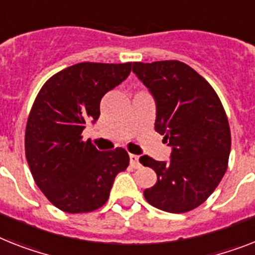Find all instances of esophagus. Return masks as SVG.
Returning <instances> with one entry per match:
<instances>
[{
  "mask_svg": "<svg viewBox=\"0 0 255 255\" xmlns=\"http://www.w3.org/2000/svg\"><path fill=\"white\" fill-rule=\"evenodd\" d=\"M129 157H130V165H131L132 168H139V167H140L139 156H138V155H134V153H130Z\"/></svg>",
  "mask_w": 255,
  "mask_h": 255,
  "instance_id": "34e87169",
  "label": "esophagus"
}]
</instances>
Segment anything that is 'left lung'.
<instances>
[{
    "label": "left lung",
    "instance_id": "8db88e82",
    "mask_svg": "<svg viewBox=\"0 0 255 255\" xmlns=\"http://www.w3.org/2000/svg\"><path fill=\"white\" fill-rule=\"evenodd\" d=\"M132 71L152 92L155 130L172 146L168 163L139 157L157 176L143 195L163 211H191L212 194L228 168L231 129L224 107L211 85L184 62H134Z\"/></svg>",
    "mask_w": 255,
    "mask_h": 255
}]
</instances>
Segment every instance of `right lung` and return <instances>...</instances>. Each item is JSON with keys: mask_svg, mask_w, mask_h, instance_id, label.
Returning <instances> with one entry per match:
<instances>
[{"mask_svg": "<svg viewBox=\"0 0 255 255\" xmlns=\"http://www.w3.org/2000/svg\"><path fill=\"white\" fill-rule=\"evenodd\" d=\"M130 70L131 62H81L40 88L27 120L24 151L36 185L61 211L83 214L103 207L117 173L129 165L126 150L99 151L83 140L82 131L98 121L102 98Z\"/></svg>", "mask_w": 255, "mask_h": 255, "instance_id": "obj_1", "label": "right lung"}]
</instances>
